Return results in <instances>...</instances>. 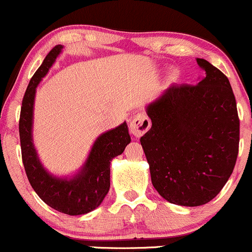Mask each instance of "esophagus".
<instances>
[{
    "mask_svg": "<svg viewBox=\"0 0 252 252\" xmlns=\"http://www.w3.org/2000/svg\"><path fill=\"white\" fill-rule=\"evenodd\" d=\"M151 127V120L148 118L147 114L144 113H139V114L134 115L133 119L129 124V131L133 136L142 137L143 134L147 133L149 128Z\"/></svg>",
    "mask_w": 252,
    "mask_h": 252,
    "instance_id": "esophagus-1",
    "label": "esophagus"
}]
</instances>
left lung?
I'll return each mask as SVG.
<instances>
[{
    "instance_id": "1",
    "label": "left lung",
    "mask_w": 252,
    "mask_h": 252,
    "mask_svg": "<svg viewBox=\"0 0 252 252\" xmlns=\"http://www.w3.org/2000/svg\"><path fill=\"white\" fill-rule=\"evenodd\" d=\"M197 85H172L148 105L151 128L140 138L154 188L184 207L210 202L233 172L239 116L228 78L204 59Z\"/></svg>"
}]
</instances>
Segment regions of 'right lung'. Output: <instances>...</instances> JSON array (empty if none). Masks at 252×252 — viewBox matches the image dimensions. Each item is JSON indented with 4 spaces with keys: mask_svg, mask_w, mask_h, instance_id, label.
I'll return each instance as SVG.
<instances>
[{
    "mask_svg": "<svg viewBox=\"0 0 252 252\" xmlns=\"http://www.w3.org/2000/svg\"><path fill=\"white\" fill-rule=\"evenodd\" d=\"M61 49V45H56L49 51L24 94L19 120L21 158L30 184L43 202L67 215H82L96 209L104 199L110 188V161L124 153L131 137L126 123L101 134L83 169L71 180L53 177L43 168L31 134L34 94L40 79L49 71Z\"/></svg>",
    "mask_w": 252,
    "mask_h": 252,
    "instance_id": "right-lung-1",
    "label": "right lung"
}]
</instances>
